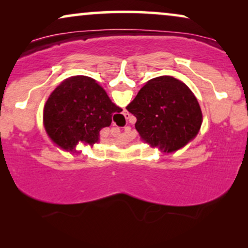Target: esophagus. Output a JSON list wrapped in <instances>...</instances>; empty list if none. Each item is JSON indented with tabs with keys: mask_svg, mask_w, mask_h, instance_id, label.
<instances>
[{
	"mask_svg": "<svg viewBox=\"0 0 248 248\" xmlns=\"http://www.w3.org/2000/svg\"><path fill=\"white\" fill-rule=\"evenodd\" d=\"M123 114H124V117H125V118H126V120H127V118H128V117H130V115H131L130 113H128V111H124V113H123Z\"/></svg>",
	"mask_w": 248,
	"mask_h": 248,
	"instance_id": "34e87169",
	"label": "esophagus"
}]
</instances>
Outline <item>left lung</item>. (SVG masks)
<instances>
[{
  "mask_svg": "<svg viewBox=\"0 0 248 248\" xmlns=\"http://www.w3.org/2000/svg\"><path fill=\"white\" fill-rule=\"evenodd\" d=\"M126 109L137 117L142 140L164 151H176L195 138L202 111L189 88L172 77L151 79Z\"/></svg>",
  "mask_w": 248,
  "mask_h": 248,
  "instance_id": "obj_1",
  "label": "left lung"
}]
</instances>
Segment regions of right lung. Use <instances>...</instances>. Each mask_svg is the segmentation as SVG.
Wrapping results in <instances>:
<instances>
[{
    "label": "right lung",
    "mask_w": 248,
    "mask_h": 248,
    "mask_svg": "<svg viewBox=\"0 0 248 248\" xmlns=\"http://www.w3.org/2000/svg\"><path fill=\"white\" fill-rule=\"evenodd\" d=\"M120 107L93 79H66L50 93L44 107V124L50 139L71 151L79 142L93 145L101 128L109 126Z\"/></svg>",
    "instance_id": "right-lung-1"
}]
</instances>
